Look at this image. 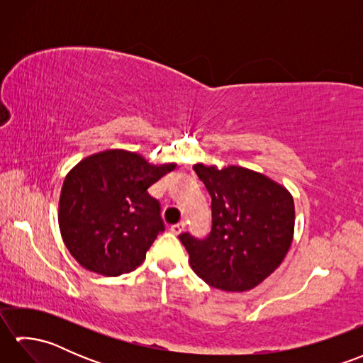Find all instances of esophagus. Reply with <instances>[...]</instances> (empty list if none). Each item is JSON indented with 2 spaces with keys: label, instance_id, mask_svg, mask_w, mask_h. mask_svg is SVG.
Returning a JSON list of instances; mask_svg holds the SVG:
<instances>
[{
  "label": "esophagus",
  "instance_id": "esophagus-1",
  "mask_svg": "<svg viewBox=\"0 0 363 363\" xmlns=\"http://www.w3.org/2000/svg\"><path fill=\"white\" fill-rule=\"evenodd\" d=\"M169 230H172V233L174 234V235H179V234H182L184 230H186V223H177V225H173L172 228H169Z\"/></svg>",
  "mask_w": 363,
  "mask_h": 363
}]
</instances>
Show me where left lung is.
<instances>
[{
  "mask_svg": "<svg viewBox=\"0 0 363 363\" xmlns=\"http://www.w3.org/2000/svg\"><path fill=\"white\" fill-rule=\"evenodd\" d=\"M212 198L206 238L179 235L194 272L211 287L251 290L282 264L295 230V203L281 184L252 169L194 165Z\"/></svg>",
  "mask_w": 363,
  "mask_h": 363,
  "instance_id": "obj_1",
  "label": "left lung"
}]
</instances>
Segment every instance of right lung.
Instances as JSON below:
<instances>
[{
  "instance_id": "add662e5",
  "label": "right lung",
  "mask_w": 363,
  "mask_h": 363,
  "mask_svg": "<svg viewBox=\"0 0 363 363\" xmlns=\"http://www.w3.org/2000/svg\"><path fill=\"white\" fill-rule=\"evenodd\" d=\"M174 167L151 165L125 150L91 154L73 167L59 199L60 234L72 256L103 276L134 272L165 229L148 189Z\"/></svg>"
}]
</instances>
